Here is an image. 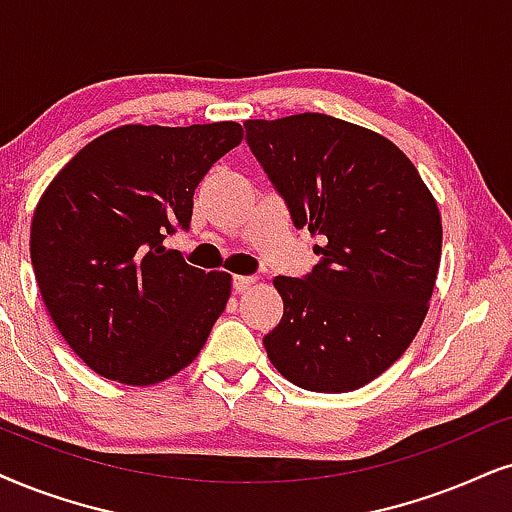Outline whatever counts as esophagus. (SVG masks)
Returning a JSON list of instances; mask_svg holds the SVG:
<instances>
[{"instance_id": "34e87169", "label": "esophagus", "mask_w": 512, "mask_h": 512, "mask_svg": "<svg viewBox=\"0 0 512 512\" xmlns=\"http://www.w3.org/2000/svg\"><path fill=\"white\" fill-rule=\"evenodd\" d=\"M257 278L255 276H234V293H245V290H248L252 283H255Z\"/></svg>"}]
</instances>
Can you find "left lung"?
Wrapping results in <instances>:
<instances>
[{"instance_id": "1", "label": "left lung", "mask_w": 512, "mask_h": 512, "mask_svg": "<svg viewBox=\"0 0 512 512\" xmlns=\"http://www.w3.org/2000/svg\"><path fill=\"white\" fill-rule=\"evenodd\" d=\"M245 134L293 224L323 238L307 276L274 278L283 319L264 349L302 390H359L428 314L442 257L435 198L390 139L352 122L300 113L248 120Z\"/></svg>"}]
</instances>
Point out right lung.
Instances as JSON below:
<instances>
[{
    "mask_svg": "<svg viewBox=\"0 0 512 512\" xmlns=\"http://www.w3.org/2000/svg\"><path fill=\"white\" fill-rule=\"evenodd\" d=\"M241 139L238 122L118 127L84 146L37 203L30 260L42 300L103 378L160 383L203 349L231 276L191 267L165 238L189 229L193 191Z\"/></svg>",
    "mask_w": 512,
    "mask_h": 512,
    "instance_id": "add662e5",
    "label": "right lung"
}]
</instances>
